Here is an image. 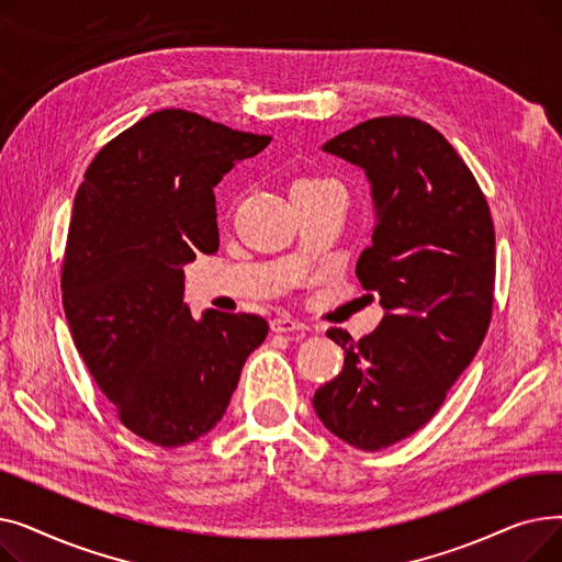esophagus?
I'll return each instance as SVG.
<instances>
[{
	"label": "esophagus",
	"mask_w": 562,
	"mask_h": 562,
	"mask_svg": "<svg viewBox=\"0 0 562 562\" xmlns=\"http://www.w3.org/2000/svg\"><path fill=\"white\" fill-rule=\"evenodd\" d=\"M271 330L273 333H284V335H289V333H305L307 330V326L305 323H301V321H296V318H289V316H278V318H273L271 321Z\"/></svg>",
	"instance_id": "34e87169"
}]
</instances>
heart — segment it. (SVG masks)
<instances>
[{"label":"heart","instance_id":"obj_1","mask_svg":"<svg viewBox=\"0 0 562 562\" xmlns=\"http://www.w3.org/2000/svg\"><path fill=\"white\" fill-rule=\"evenodd\" d=\"M318 184H328V180H316V177H314V180H301V182H296V184H293V189H305V187H318ZM291 189V191H293Z\"/></svg>","mask_w":562,"mask_h":562}]
</instances>
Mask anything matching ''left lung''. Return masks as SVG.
<instances>
[{
    "mask_svg": "<svg viewBox=\"0 0 562 562\" xmlns=\"http://www.w3.org/2000/svg\"><path fill=\"white\" fill-rule=\"evenodd\" d=\"M323 150L371 182L373 244L356 273L387 314L360 341L328 330L344 369L312 403L339 439L380 451L426 426L479 352L494 305V223L476 177L419 117H371Z\"/></svg>",
    "mask_w": 562,
    "mask_h": 562,
    "instance_id": "1",
    "label": "left lung"
}]
</instances>
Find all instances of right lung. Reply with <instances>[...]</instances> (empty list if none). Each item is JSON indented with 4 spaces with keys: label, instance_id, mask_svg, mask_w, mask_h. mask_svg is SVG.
<instances>
[{
    "label": "right lung",
    "instance_id": "1",
    "mask_svg": "<svg viewBox=\"0 0 562 562\" xmlns=\"http://www.w3.org/2000/svg\"><path fill=\"white\" fill-rule=\"evenodd\" d=\"M269 143L161 109L111 138L75 195L61 266L68 326L117 419L157 447L210 432L269 335L257 314L206 310L195 321L182 271L198 250H218L214 187Z\"/></svg>",
    "mask_w": 562,
    "mask_h": 562
}]
</instances>
